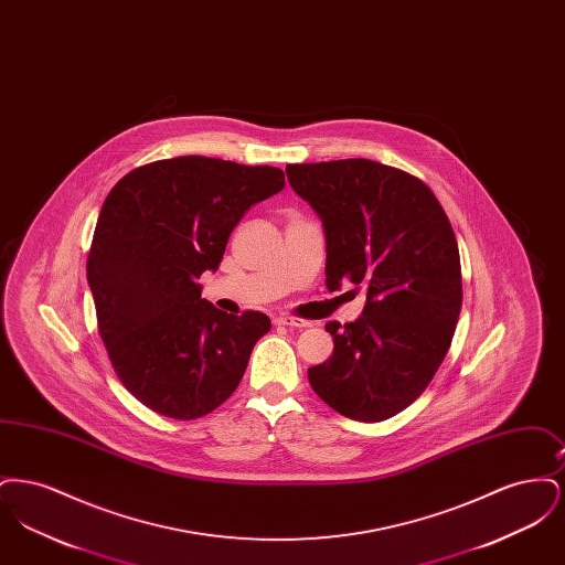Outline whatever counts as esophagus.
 Masks as SVG:
<instances>
[{
	"label": "esophagus",
	"mask_w": 565,
	"mask_h": 565,
	"mask_svg": "<svg viewBox=\"0 0 565 565\" xmlns=\"http://www.w3.org/2000/svg\"><path fill=\"white\" fill-rule=\"evenodd\" d=\"M275 323L292 326V328H307V326H311V322H307L302 318H295V316H279V318H275Z\"/></svg>",
	"instance_id": "1"
}]
</instances>
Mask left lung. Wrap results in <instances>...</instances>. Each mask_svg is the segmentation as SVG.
Wrapping results in <instances>:
<instances>
[{
    "instance_id": "left-lung-1",
    "label": "left lung",
    "mask_w": 565,
    "mask_h": 565,
    "mask_svg": "<svg viewBox=\"0 0 565 565\" xmlns=\"http://www.w3.org/2000/svg\"><path fill=\"white\" fill-rule=\"evenodd\" d=\"M322 217L326 286H362L355 322L326 323L334 351L309 369L323 403L355 422H383L415 403L443 364L461 311L451 222L422 180L369 159L286 167Z\"/></svg>"
}]
</instances>
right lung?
<instances>
[{
	"mask_svg": "<svg viewBox=\"0 0 565 565\" xmlns=\"http://www.w3.org/2000/svg\"><path fill=\"white\" fill-rule=\"evenodd\" d=\"M284 186L269 164L178 157L141 164L109 190L86 279L116 375L154 413L196 419L237 390L270 320L215 309L196 279L217 270L242 215Z\"/></svg>",
	"mask_w": 565,
	"mask_h": 565,
	"instance_id": "obj_1",
	"label": "right lung"
}]
</instances>
